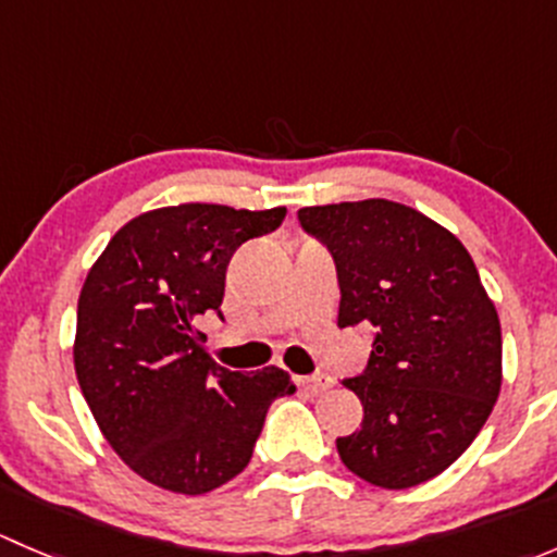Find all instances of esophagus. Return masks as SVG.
<instances>
[{
	"instance_id": "esophagus-1",
	"label": "esophagus",
	"mask_w": 557,
	"mask_h": 557,
	"mask_svg": "<svg viewBox=\"0 0 557 557\" xmlns=\"http://www.w3.org/2000/svg\"><path fill=\"white\" fill-rule=\"evenodd\" d=\"M299 385H301V391L318 396V393H325L334 383H331V377H325V374H312V377H301Z\"/></svg>"
}]
</instances>
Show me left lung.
I'll return each instance as SVG.
<instances>
[{
  "instance_id": "left-lung-1",
  "label": "left lung",
  "mask_w": 557,
  "mask_h": 557,
  "mask_svg": "<svg viewBox=\"0 0 557 557\" xmlns=\"http://www.w3.org/2000/svg\"><path fill=\"white\" fill-rule=\"evenodd\" d=\"M339 272V318L372 325L361 429L336 440L342 463L385 491L434 480L474 442L502 391V323L469 250L391 199L301 207Z\"/></svg>"
}]
</instances>
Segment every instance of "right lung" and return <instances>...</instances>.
<instances>
[{"instance_id":"add662e5","label":"right lung","mask_w":557,"mask_h":557,"mask_svg":"<svg viewBox=\"0 0 557 557\" xmlns=\"http://www.w3.org/2000/svg\"><path fill=\"white\" fill-rule=\"evenodd\" d=\"M283 218L285 207H159L117 228L88 269L77 383L112 450L150 485L183 496L226 485L250 460L269 404L296 391L277 367L228 372L196 329L221 307L234 250Z\"/></svg>"}]
</instances>
